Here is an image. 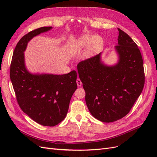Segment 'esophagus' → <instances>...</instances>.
<instances>
[{
	"mask_svg": "<svg viewBox=\"0 0 157 157\" xmlns=\"http://www.w3.org/2000/svg\"><path fill=\"white\" fill-rule=\"evenodd\" d=\"M77 86H79V87H80V86H82V82H81V80H80L79 78L77 79Z\"/></svg>",
	"mask_w": 157,
	"mask_h": 157,
	"instance_id": "obj_1",
	"label": "esophagus"
}]
</instances>
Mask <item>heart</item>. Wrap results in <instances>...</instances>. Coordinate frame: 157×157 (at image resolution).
I'll use <instances>...</instances> for the list:
<instances>
[{"mask_svg":"<svg viewBox=\"0 0 157 157\" xmlns=\"http://www.w3.org/2000/svg\"><path fill=\"white\" fill-rule=\"evenodd\" d=\"M103 46V40L99 35L92 36L84 35L80 36L73 45V50L75 52L79 49H84L88 47V52L90 55H94L100 51Z\"/></svg>","mask_w":157,"mask_h":157,"instance_id":"b5f03b06","label":"heart"}]
</instances>
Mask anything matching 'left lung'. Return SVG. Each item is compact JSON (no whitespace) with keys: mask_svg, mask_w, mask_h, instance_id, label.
<instances>
[{"mask_svg":"<svg viewBox=\"0 0 157 157\" xmlns=\"http://www.w3.org/2000/svg\"><path fill=\"white\" fill-rule=\"evenodd\" d=\"M115 49L117 63L107 65L101 53L77 65L89 111L96 119L112 122L125 117L139 98L145 84L144 61L131 37L120 29Z\"/></svg>","mask_w":157,"mask_h":157,"instance_id":"1","label":"left lung"}]
</instances>
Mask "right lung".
Wrapping results in <instances>:
<instances>
[{
	"instance_id": "1",
	"label": "right lung",
	"mask_w": 157,
	"mask_h": 157,
	"mask_svg": "<svg viewBox=\"0 0 157 157\" xmlns=\"http://www.w3.org/2000/svg\"><path fill=\"white\" fill-rule=\"evenodd\" d=\"M52 27H42L23 36L14 49L10 79L22 111L39 124L54 126L64 120L71 97L77 88V72L65 75L30 73L25 63L24 52L33 37Z\"/></svg>"
}]
</instances>
